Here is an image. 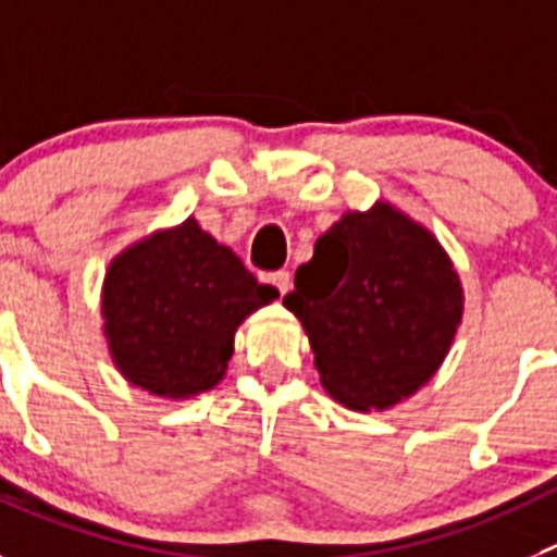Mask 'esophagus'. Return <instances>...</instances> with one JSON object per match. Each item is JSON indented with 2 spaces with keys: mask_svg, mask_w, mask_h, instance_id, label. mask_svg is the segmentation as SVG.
I'll return each instance as SVG.
<instances>
[{
  "mask_svg": "<svg viewBox=\"0 0 557 557\" xmlns=\"http://www.w3.org/2000/svg\"><path fill=\"white\" fill-rule=\"evenodd\" d=\"M267 280L280 290V296H285L290 290V274L288 272H272V274H267Z\"/></svg>",
  "mask_w": 557,
  "mask_h": 557,
  "instance_id": "esophagus-1",
  "label": "esophagus"
}]
</instances>
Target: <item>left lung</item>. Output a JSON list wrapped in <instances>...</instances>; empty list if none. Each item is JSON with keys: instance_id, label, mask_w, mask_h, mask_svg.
<instances>
[{"instance_id": "8db88e82", "label": "left lung", "mask_w": 557, "mask_h": 557, "mask_svg": "<svg viewBox=\"0 0 557 557\" xmlns=\"http://www.w3.org/2000/svg\"><path fill=\"white\" fill-rule=\"evenodd\" d=\"M283 305L308 332L326 393L371 412L414 396L443 366L465 294L434 233L379 200L315 242Z\"/></svg>"}]
</instances>
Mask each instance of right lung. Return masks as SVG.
<instances>
[{
  "mask_svg": "<svg viewBox=\"0 0 557 557\" xmlns=\"http://www.w3.org/2000/svg\"><path fill=\"white\" fill-rule=\"evenodd\" d=\"M277 296L189 216L109 263L101 294L109 355L150 396H200L225 376L238 324Z\"/></svg>",
  "mask_w": 557,
  "mask_h": 557,
  "instance_id": "right-lung-1",
  "label": "right lung"
}]
</instances>
